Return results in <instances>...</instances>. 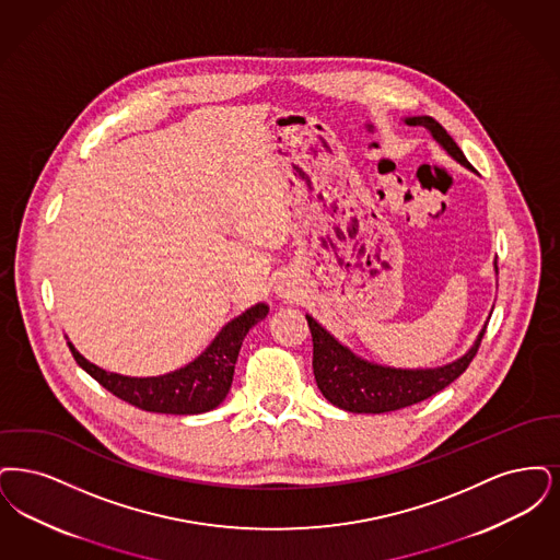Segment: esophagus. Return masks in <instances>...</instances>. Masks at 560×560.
I'll return each instance as SVG.
<instances>
[{
    "mask_svg": "<svg viewBox=\"0 0 560 560\" xmlns=\"http://www.w3.org/2000/svg\"><path fill=\"white\" fill-rule=\"evenodd\" d=\"M276 292H278V296H289V289H287V284H284V282L276 287Z\"/></svg>",
    "mask_w": 560,
    "mask_h": 560,
    "instance_id": "obj_1",
    "label": "esophagus"
}]
</instances>
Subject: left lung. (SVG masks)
I'll return each mask as SVG.
<instances>
[{
    "label": "left lung",
    "instance_id": "left-lung-1",
    "mask_svg": "<svg viewBox=\"0 0 560 560\" xmlns=\"http://www.w3.org/2000/svg\"><path fill=\"white\" fill-rule=\"evenodd\" d=\"M408 125L424 127L439 147L443 148L454 161L466 170L472 165L466 161L460 147L452 136L439 125L433 117H408ZM498 271V266L493 264ZM307 317L312 341H314V374L317 389L337 408L353 413H383L401 410L433 397L439 390L452 385L472 358L486 335V326L477 335L472 347L463 358L438 365V368H393V365L374 364L353 353L347 345L335 339L317 319Z\"/></svg>",
    "mask_w": 560,
    "mask_h": 560
}]
</instances>
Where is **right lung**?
<instances>
[{
	"label": "right lung",
	"instance_id": "1",
	"mask_svg": "<svg viewBox=\"0 0 560 560\" xmlns=\"http://www.w3.org/2000/svg\"><path fill=\"white\" fill-rule=\"evenodd\" d=\"M266 303L248 307L244 314L230 319L211 345L190 364L161 376H122L106 372L104 368L88 362L73 342L69 349L74 362L81 365L104 389L110 390L122 401L159 413H202L218 408L232 387L234 365L238 360L246 332L268 316Z\"/></svg>",
	"mask_w": 560,
	"mask_h": 560
}]
</instances>
